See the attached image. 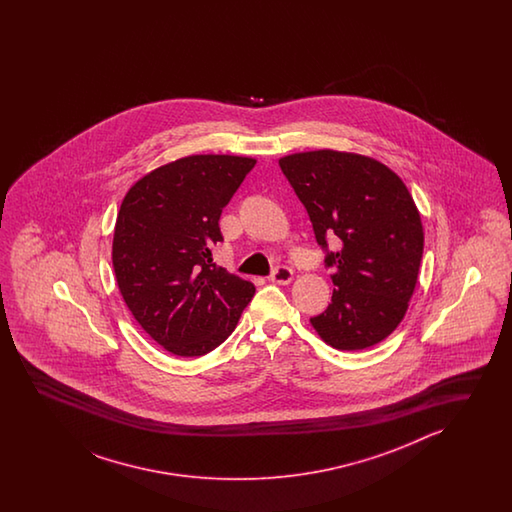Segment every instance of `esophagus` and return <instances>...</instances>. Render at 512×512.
Listing matches in <instances>:
<instances>
[{"label": "esophagus", "mask_w": 512, "mask_h": 512, "mask_svg": "<svg viewBox=\"0 0 512 512\" xmlns=\"http://www.w3.org/2000/svg\"><path fill=\"white\" fill-rule=\"evenodd\" d=\"M269 280H271L272 283L287 285V283L293 282V271H291V267H287V265H278V267L272 271Z\"/></svg>", "instance_id": "obj_1"}]
</instances>
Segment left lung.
I'll list each match as a JSON object with an SVG mask.
<instances>
[{"label":"left lung","instance_id":"obj_1","mask_svg":"<svg viewBox=\"0 0 512 512\" xmlns=\"http://www.w3.org/2000/svg\"><path fill=\"white\" fill-rule=\"evenodd\" d=\"M326 251L335 291L311 318L331 348L357 351L382 342L401 324L423 258V223L401 177L359 153L315 150L280 159Z\"/></svg>","mask_w":512,"mask_h":512}]
</instances>
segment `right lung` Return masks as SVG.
I'll return each mask as SVG.
<instances>
[{
  "label": "right lung",
  "mask_w": 512,
  "mask_h": 512,
  "mask_svg": "<svg viewBox=\"0 0 512 512\" xmlns=\"http://www.w3.org/2000/svg\"><path fill=\"white\" fill-rule=\"evenodd\" d=\"M256 159L190 155L144 175L122 199L113 269L133 318L166 351L201 357L221 342L254 285L212 263L221 210Z\"/></svg>",
  "instance_id": "add662e5"
}]
</instances>
